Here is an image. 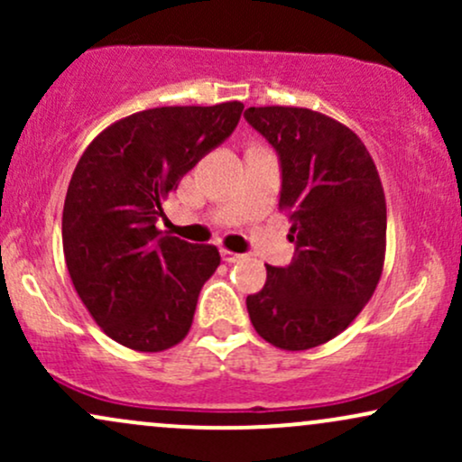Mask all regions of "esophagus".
<instances>
[{
	"instance_id": "1",
	"label": "esophagus",
	"mask_w": 462,
	"mask_h": 462,
	"mask_svg": "<svg viewBox=\"0 0 462 462\" xmlns=\"http://www.w3.org/2000/svg\"><path fill=\"white\" fill-rule=\"evenodd\" d=\"M221 258H224L226 263H238L243 261V254H236V252H230V249H221Z\"/></svg>"
}]
</instances>
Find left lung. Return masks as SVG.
<instances>
[{"mask_svg":"<svg viewBox=\"0 0 462 462\" xmlns=\"http://www.w3.org/2000/svg\"><path fill=\"white\" fill-rule=\"evenodd\" d=\"M245 119L282 162L280 210L295 258L267 264L247 295L256 330L286 352L323 346L358 317L384 269L386 199L374 158L341 121L300 106H252Z\"/></svg>","mask_w":462,"mask_h":462,"instance_id":"1","label":"left lung"}]
</instances>
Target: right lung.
<instances>
[{
    "label": "right lung",
    "mask_w": 462,
    "mask_h": 462,
    "mask_svg": "<svg viewBox=\"0 0 462 462\" xmlns=\"http://www.w3.org/2000/svg\"><path fill=\"white\" fill-rule=\"evenodd\" d=\"M241 113V102L141 110L99 132L79 156L62 208V252L82 304L121 346L162 352L189 334L219 249L161 235L156 221Z\"/></svg>",
    "instance_id": "right-lung-1"
}]
</instances>
